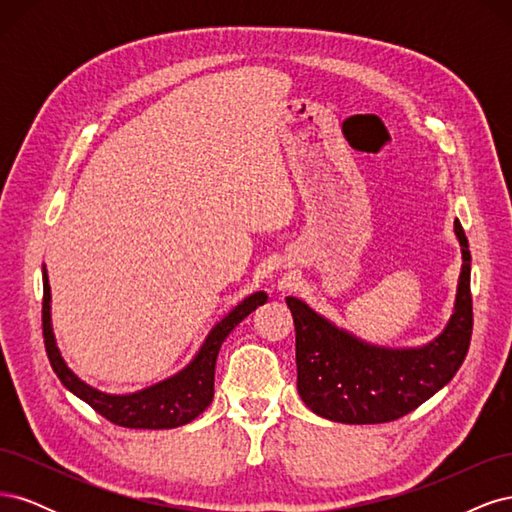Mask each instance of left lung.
I'll use <instances>...</instances> for the list:
<instances>
[{"label": "left lung", "mask_w": 512, "mask_h": 512, "mask_svg": "<svg viewBox=\"0 0 512 512\" xmlns=\"http://www.w3.org/2000/svg\"><path fill=\"white\" fill-rule=\"evenodd\" d=\"M461 243L455 314L440 337L423 348L389 350L359 342L333 327L303 301L288 297L297 333V389L307 408L337 423L376 425L406 416L453 380L472 339L470 250L459 220Z\"/></svg>", "instance_id": "8db88e82"}]
</instances>
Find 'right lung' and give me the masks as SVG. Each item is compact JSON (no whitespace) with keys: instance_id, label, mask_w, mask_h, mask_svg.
Wrapping results in <instances>:
<instances>
[{"instance_id":"add662e5","label":"right lung","mask_w":512,"mask_h":512,"mask_svg":"<svg viewBox=\"0 0 512 512\" xmlns=\"http://www.w3.org/2000/svg\"><path fill=\"white\" fill-rule=\"evenodd\" d=\"M42 286L44 348L57 378L68 391H72L76 397H81L85 404H89L98 414H102L106 421L130 429L179 427L194 421L200 412H205L213 399L215 361H218V352L224 344V339L247 314H252L258 305L267 301L265 292H254L252 297H247L243 303H239L222 322L215 324L213 331L205 339L203 348L196 354V359L183 371H179L177 376L132 395H106L102 391L91 389L89 384L76 378L64 363V359H61L51 329V288L46 271L42 273Z\"/></svg>"}]
</instances>
